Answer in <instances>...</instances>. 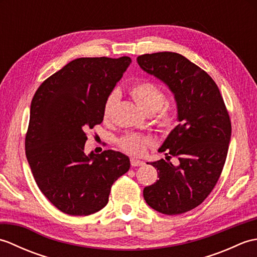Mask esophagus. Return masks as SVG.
Here are the masks:
<instances>
[{
    "label": "esophagus",
    "instance_id": "esophagus-1",
    "mask_svg": "<svg viewBox=\"0 0 257 257\" xmlns=\"http://www.w3.org/2000/svg\"><path fill=\"white\" fill-rule=\"evenodd\" d=\"M130 163H132L133 167H140V166L144 165V161L135 159V158H132V159H130Z\"/></svg>",
    "mask_w": 257,
    "mask_h": 257
}]
</instances>
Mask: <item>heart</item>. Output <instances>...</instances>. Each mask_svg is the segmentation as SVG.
<instances>
[{
    "mask_svg": "<svg viewBox=\"0 0 257 257\" xmlns=\"http://www.w3.org/2000/svg\"><path fill=\"white\" fill-rule=\"evenodd\" d=\"M129 90L134 99L145 111L149 113L157 112L156 123L162 135H170L178 127L179 114L173 108L163 107L167 101V94L160 86L149 80H141L132 85ZM118 99V90L114 89L109 92L102 107L103 118L108 119L110 117ZM118 145L123 151L130 155L141 156L151 145V139L143 134L129 133L119 138Z\"/></svg>",
    "mask_w": 257,
    "mask_h": 257,
    "instance_id": "b5f03b06",
    "label": "heart"
}]
</instances>
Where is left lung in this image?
Segmentation results:
<instances>
[{"label":"left lung","mask_w":257,"mask_h":257,"mask_svg":"<svg viewBox=\"0 0 257 257\" xmlns=\"http://www.w3.org/2000/svg\"><path fill=\"white\" fill-rule=\"evenodd\" d=\"M137 62L169 86L180 121L159 149L166 160L150 163L159 180L144 189V198L163 214H182L199 206L219 181L231 139L230 116L215 81L188 58L160 52L140 55Z\"/></svg>","instance_id":"left-lung-1"}]
</instances>
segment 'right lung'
<instances>
[{
  "instance_id": "1",
  "label": "right lung",
  "mask_w": 257,
  "mask_h": 257,
  "mask_svg": "<svg viewBox=\"0 0 257 257\" xmlns=\"http://www.w3.org/2000/svg\"><path fill=\"white\" fill-rule=\"evenodd\" d=\"M132 63L130 57L74 59L38 87L31 103L25 154L47 200L69 215L106 206L113 182L129 170L127 156L105 150L87 156V130L103 120L106 97Z\"/></svg>"
}]
</instances>
